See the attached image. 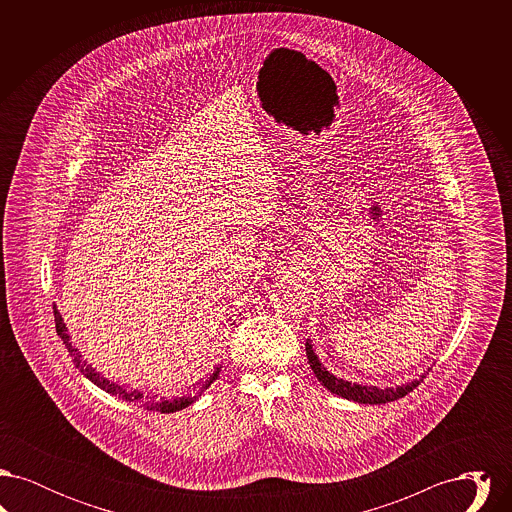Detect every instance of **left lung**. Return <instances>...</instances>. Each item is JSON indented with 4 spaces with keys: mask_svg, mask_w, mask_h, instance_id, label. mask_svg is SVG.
Wrapping results in <instances>:
<instances>
[{
    "mask_svg": "<svg viewBox=\"0 0 512 512\" xmlns=\"http://www.w3.org/2000/svg\"><path fill=\"white\" fill-rule=\"evenodd\" d=\"M305 351H307V359H309V365L313 368L315 376L318 378V382L332 393L340 395L343 399H349V401H355V403H363V405H382V403H390L395 401L403 395H407L409 391H413L420 380H413V382H407V384H401V386H391V388H378V386H365V384H351L343 378L334 376L330 370H326V366L320 363V359L315 353V347H313V340H307L305 343ZM424 378V376H422Z\"/></svg>",
    "mask_w": 512,
    "mask_h": 512,
    "instance_id": "1",
    "label": "left lung"
}]
</instances>
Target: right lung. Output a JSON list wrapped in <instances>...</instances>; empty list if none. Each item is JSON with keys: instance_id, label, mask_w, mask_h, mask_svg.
Segmentation results:
<instances>
[{"instance_id": "1", "label": "right lung", "mask_w": 512, "mask_h": 512, "mask_svg": "<svg viewBox=\"0 0 512 512\" xmlns=\"http://www.w3.org/2000/svg\"><path fill=\"white\" fill-rule=\"evenodd\" d=\"M53 315H55L57 336H59V338L63 340V343H65V347H67L69 355L73 357V363L76 365V368H78V370H80V372H82L90 382H94L98 388H101V390L107 391V393H111V395H115V397H119V399L126 401V403L140 405V407H144L147 411H157V413H176V411H182V409L190 407V405L194 403L195 399H197L203 391L207 390V388H209V386L219 378L220 366H217V368L213 370V374L209 376V380H205V384L197 390V395H192V393H190V395L174 397V399H167V397L157 399V395H146V393H142V391L126 388V386H122V384H117V382H111V380L103 378V374H99L98 370H96L94 366L88 365V363L82 359L80 351L74 347L73 341H71V336L67 334V326H65L63 318H61L59 311H57V305H53Z\"/></svg>"}]
</instances>
